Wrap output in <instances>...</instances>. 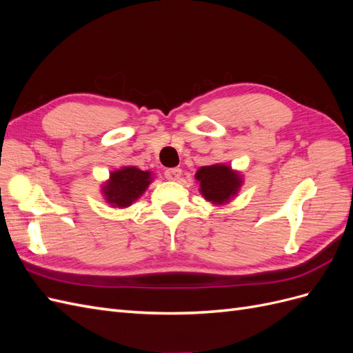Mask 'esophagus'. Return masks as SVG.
Wrapping results in <instances>:
<instances>
[{
    "mask_svg": "<svg viewBox=\"0 0 353 353\" xmlns=\"http://www.w3.org/2000/svg\"><path fill=\"white\" fill-rule=\"evenodd\" d=\"M181 174H183V170H181L179 168H169L165 170V176L170 181H176L179 179Z\"/></svg>",
    "mask_w": 353,
    "mask_h": 353,
    "instance_id": "1",
    "label": "esophagus"
}]
</instances>
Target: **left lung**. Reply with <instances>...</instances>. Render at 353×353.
Here are the masks:
<instances>
[{"instance_id":"obj_1","label":"left lung","mask_w":353,"mask_h":353,"mask_svg":"<svg viewBox=\"0 0 353 353\" xmlns=\"http://www.w3.org/2000/svg\"><path fill=\"white\" fill-rule=\"evenodd\" d=\"M196 179L200 183V193L213 205L228 203L239 193L243 184L241 175L227 165L201 166Z\"/></svg>"}]
</instances>
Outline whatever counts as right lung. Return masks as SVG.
<instances>
[{"mask_svg":"<svg viewBox=\"0 0 353 353\" xmlns=\"http://www.w3.org/2000/svg\"><path fill=\"white\" fill-rule=\"evenodd\" d=\"M152 172L135 166H123L110 174L101 191L105 201L113 208H128L138 200L152 183Z\"/></svg>","mask_w":353,"mask_h":353,"instance_id":"add662e5","label":"right lung"}]
</instances>
